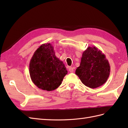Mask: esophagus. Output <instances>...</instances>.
Wrapping results in <instances>:
<instances>
[{
	"label": "esophagus",
	"mask_w": 128,
	"mask_h": 128,
	"mask_svg": "<svg viewBox=\"0 0 128 128\" xmlns=\"http://www.w3.org/2000/svg\"><path fill=\"white\" fill-rule=\"evenodd\" d=\"M69 71L70 72L72 73L73 72H74V69H73V68L72 67H69Z\"/></svg>",
	"instance_id": "obj_1"
}]
</instances>
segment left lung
<instances>
[{"mask_svg": "<svg viewBox=\"0 0 128 128\" xmlns=\"http://www.w3.org/2000/svg\"><path fill=\"white\" fill-rule=\"evenodd\" d=\"M110 66L102 51L88 47L84 52L75 74L85 86L95 88L103 85L109 78Z\"/></svg>", "mask_w": 128, "mask_h": 128, "instance_id": "8db88e82", "label": "left lung"}]
</instances>
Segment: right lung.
<instances>
[{
    "instance_id": "obj_1",
    "label": "right lung",
    "mask_w": 128,
    "mask_h": 128,
    "mask_svg": "<svg viewBox=\"0 0 128 128\" xmlns=\"http://www.w3.org/2000/svg\"><path fill=\"white\" fill-rule=\"evenodd\" d=\"M29 72L35 85L50 91L61 85L68 71L62 62L55 56L52 44L46 43L34 52L30 62Z\"/></svg>"
}]
</instances>
